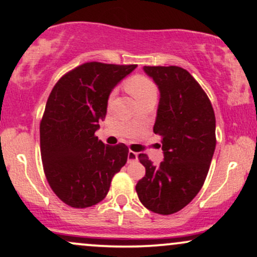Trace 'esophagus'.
I'll return each mask as SVG.
<instances>
[{"mask_svg": "<svg viewBox=\"0 0 257 257\" xmlns=\"http://www.w3.org/2000/svg\"><path fill=\"white\" fill-rule=\"evenodd\" d=\"M134 161H138V153L129 151L128 152V162L129 164H132V162H134Z\"/></svg>", "mask_w": 257, "mask_h": 257, "instance_id": "esophagus-1", "label": "esophagus"}]
</instances>
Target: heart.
Masks as SVG:
<instances>
[{
  "mask_svg": "<svg viewBox=\"0 0 257 257\" xmlns=\"http://www.w3.org/2000/svg\"><path fill=\"white\" fill-rule=\"evenodd\" d=\"M125 87L128 92L134 97L136 100L144 98V97L148 95H153L157 93V87H155L154 83L151 79L145 76H134L131 79L126 80Z\"/></svg>",
  "mask_w": 257,
  "mask_h": 257,
  "instance_id": "b5f03b06",
  "label": "heart"
}]
</instances>
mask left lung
Wrapping results in <instances>:
<instances>
[{
	"instance_id": "8db88e82",
	"label": "left lung",
	"mask_w": 257,
	"mask_h": 257,
	"mask_svg": "<svg viewBox=\"0 0 257 257\" xmlns=\"http://www.w3.org/2000/svg\"><path fill=\"white\" fill-rule=\"evenodd\" d=\"M157 84L159 99L153 132L161 136L164 161L139 160L146 175L136 184L139 199L159 215L180 211L197 196L216 148V117L197 80L179 66H144Z\"/></svg>"
}]
</instances>
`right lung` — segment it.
I'll use <instances>...</instances> for the list:
<instances>
[{
	"label": "right lung",
	"instance_id": "add662e5",
	"mask_svg": "<svg viewBox=\"0 0 257 257\" xmlns=\"http://www.w3.org/2000/svg\"><path fill=\"white\" fill-rule=\"evenodd\" d=\"M138 65L85 63L54 85L40 123V151L47 181L59 199L84 209L109 192L129 149L109 146L95 135L105 118L113 87Z\"/></svg>",
	"mask_w": 257,
	"mask_h": 257
}]
</instances>
